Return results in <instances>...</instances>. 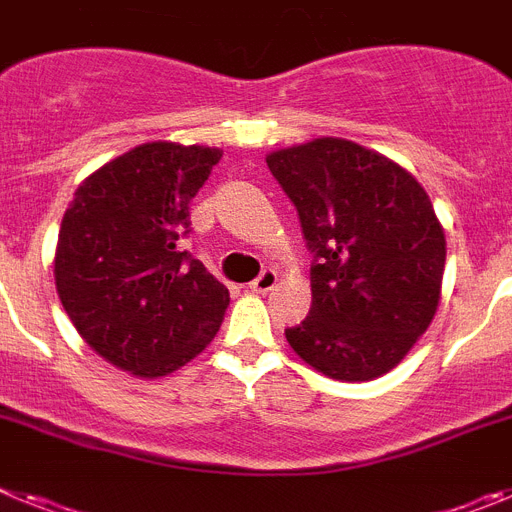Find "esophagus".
Wrapping results in <instances>:
<instances>
[{"instance_id": "obj_1", "label": "esophagus", "mask_w": 512, "mask_h": 512, "mask_svg": "<svg viewBox=\"0 0 512 512\" xmlns=\"http://www.w3.org/2000/svg\"><path fill=\"white\" fill-rule=\"evenodd\" d=\"M277 279H279L277 271H274V269H264L259 274V277H256L251 282V292H256V295H266L269 289L277 287Z\"/></svg>"}]
</instances>
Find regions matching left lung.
<instances>
[{
    "label": "left lung",
    "mask_w": 512,
    "mask_h": 512,
    "mask_svg": "<svg viewBox=\"0 0 512 512\" xmlns=\"http://www.w3.org/2000/svg\"><path fill=\"white\" fill-rule=\"evenodd\" d=\"M312 253L310 315L284 330L305 364L341 382L395 369L441 300L446 235L410 171L343 138L266 156Z\"/></svg>",
    "instance_id": "1"
}]
</instances>
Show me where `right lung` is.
I'll return each instance as SVG.
<instances>
[{
	"instance_id": "right-lung-1",
	"label": "right lung",
	"mask_w": 512,
	"mask_h": 512,
	"mask_svg": "<svg viewBox=\"0 0 512 512\" xmlns=\"http://www.w3.org/2000/svg\"><path fill=\"white\" fill-rule=\"evenodd\" d=\"M223 151L143 143L79 184L53 277L79 336L122 372L166 377L202 354L230 295L182 248L189 202Z\"/></svg>"
}]
</instances>
